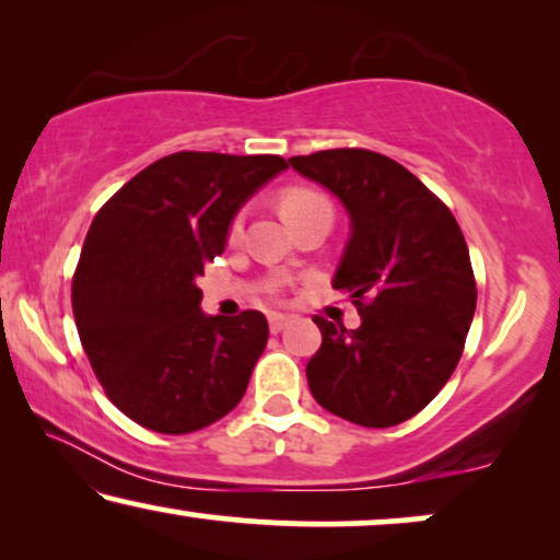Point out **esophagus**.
I'll list each match as a JSON object with an SVG mask.
<instances>
[{
    "instance_id": "34e87169",
    "label": "esophagus",
    "mask_w": 560,
    "mask_h": 560,
    "mask_svg": "<svg viewBox=\"0 0 560 560\" xmlns=\"http://www.w3.org/2000/svg\"><path fill=\"white\" fill-rule=\"evenodd\" d=\"M285 326H288V316H282V313H270V331L272 334H280Z\"/></svg>"
}]
</instances>
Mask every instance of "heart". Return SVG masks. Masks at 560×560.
Instances as JSON below:
<instances>
[{
	"label": "heart",
	"mask_w": 560,
	"mask_h": 560,
	"mask_svg": "<svg viewBox=\"0 0 560 560\" xmlns=\"http://www.w3.org/2000/svg\"><path fill=\"white\" fill-rule=\"evenodd\" d=\"M320 206H328V201L313 188H301V186L288 188V190H282V196H280V211H282V217L290 221V224L301 217H305L308 211L320 209ZM240 229H242V217H236L232 221V226H229V236L240 234Z\"/></svg>",
	"instance_id": "heart-1"
}]
</instances>
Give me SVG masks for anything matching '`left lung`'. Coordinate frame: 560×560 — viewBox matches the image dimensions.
Listing matches in <instances>:
<instances>
[{"instance_id":"1","label":"left lung","mask_w":560,"mask_h":560,"mask_svg":"<svg viewBox=\"0 0 560 560\" xmlns=\"http://www.w3.org/2000/svg\"><path fill=\"white\" fill-rule=\"evenodd\" d=\"M343 203L351 236L334 288L362 326L313 316L320 349L305 374L320 408L364 428H389L441 393L477 311L469 247L454 213L408 167L362 148L288 160Z\"/></svg>"}]
</instances>
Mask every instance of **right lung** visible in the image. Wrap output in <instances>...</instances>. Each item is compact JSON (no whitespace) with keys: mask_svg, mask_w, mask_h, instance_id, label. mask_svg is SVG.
I'll list each match as a JSON object with an SVG mask.
<instances>
[{"mask_svg":"<svg viewBox=\"0 0 560 560\" xmlns=\"http://www.w3.org/2000/svg\"><path fill=\"white\" fill-rule=\"evenodd\" d=\"M280 155L175 152L125 183L91 221L71 303L104 393L135 423L180 435L240 405L267 318L203 316V267L240 206L285 171Z\"/></svg>","mask_w":560,"mask_h":560,"instance_id":"obj_1","label":"right lung"}]
</instances>
